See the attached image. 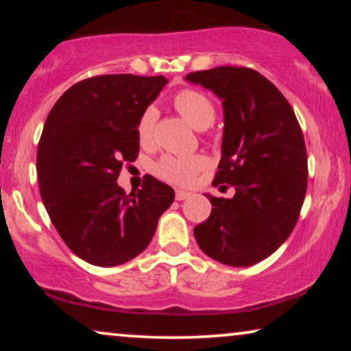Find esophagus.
<instances>
[{"instance_id":"esophagus-1","label":"esophagus","mask_w":351,"mask_h":351,"mask_svg":"<svg viewBox=\"0 0 351 351\" xmlns=\"http://www.w3.org/2000/svg\"><path fill=\"white\" fill-rule=\"evenodd\" d=\"M190 196V193L189 191H185V190H176V199L177 201H184V199H186Z\"/></svg>"}]
</instances>
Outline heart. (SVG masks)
<instances>
[{
  "label": "heart",
  "mask_w": 351,
  "mask_h": 351,
  "mask_svg": "<svg viewBox=\"0 0 351 351\" xmlns=\"http://www.w3.org/2000/svg\"><path fill=\"white\" fill-rule=\"evenodd\" d=\"M174 107L191 126L198 131L208 129L215 119V107L209 97L193 89H185L174 97ZM158 119V110L147 107L138 119V137L142 142H150L155 132ZM208 161L201 155L191 156H172L166 155L156 162V174L167 182L179 185H189L199 171H203Z\"/></svg>",
  "instance_id": "heart-1"
}]
</instances>
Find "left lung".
Segmentation results:
<instances>
[{
    "instance_id": "1",
    "label": "left lung",
    "mask_w": 351,
    "mask_h": 351,
    "mask_svg": "<svg viewBox=\"0 0 351 351\" xmlns=\"http://www.w3.org/2000/svg\"><path fill=\"white\" fill-rule=\"evenodd\" d=\"M186 81L222 100V158L214 186L232 185L233 198H215L196 225L206 256L230 267H251L289 238L306 193V148L295 113L273 83L252 69L215 66Z\"/></svg>"
}]
</instances>
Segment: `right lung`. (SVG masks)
Instances as JSON below:
<instances>
[{
	"mask_svg": "<svg viewBox=\"0 0 351 351\" xmlns=\"http://www.w3.org/2000/svg\"><path fill=\"white\" fill-rule=\"evenodd\" d=\"M166 84L165 76H94L65 90L47 114L36 155L41 199L70 251L90 265L138 256L174 201V190L152 176L131 195L117 182L138 153L143 110Z\"/></svg>",
	"mask_w": 351,
	"mask_h": 351,
	"instance_id": "obj_1",
	"label": "right lung"
}]
</instances>
